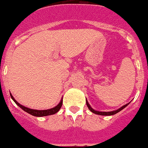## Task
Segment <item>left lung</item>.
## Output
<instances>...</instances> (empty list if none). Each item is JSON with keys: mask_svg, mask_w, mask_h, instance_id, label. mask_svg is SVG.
<instances>
[{"mask_svg": "<svg viewBox=\"0 0 148 148\" xmlns=\"http://www.w3.org/2000/svg\"><path fill=\"white\" fill-rule=\"evenodd\" d=\"M129 105V103L128 104H126V105L123 106L122 107H121L120 109H118V110H114V111H111V112H99V111H96L95 110H93V109L90 107V106L89 105V103L87 102V107H88V109L90 110L92 113H94V114H99V115H105V116H110V115H114V114H117V113H118V112H120V111L121 110H123V109L125 108V107H126L127 106Z\"/></svg>", "mask_w": 148, "mask_h": 148, "instance_id": "left-lung-1", "label": "left lung"}]
</instances>
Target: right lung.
I'll return each mask as SVG.
<instances>
[{
    "label": "right lung",
    "instance_id": "obj_1",
    "mask_svg": "<svg viewBox=\"0 0 148 148\" xmlns=\"http://www.w3.org/2000/svg\"><path fill=\"white\" fill-rule=\"evenodd\" d=\"M11 98L12 99L14 102H16V104L17 106H19L20 108L23 110L27 112V113H28V114H31V115H33V116H35V117H43V116H49V115H52V114H54L56 113H58L59 110L61 109V106H62V100L61 101V102L58 104L57 106H55L53 108L49 109V110H32V109H29L27 107H25V106H23L20 105L19 102H17L16 101V99H14L13 96L12 95L10 94Z\"/></svg>",
    "mask_w": 148,
    "mask_h": 148
}]
</instances>
